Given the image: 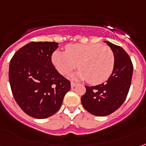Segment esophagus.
Here are the masks:
<instances>
[{
	"mask_svg": "<svg viewBox=\"0 0 146 146\" xmlns=\"http://www.w3.org/2000/svg\"><path fill=\"white\" fill-rule=\"evenodd\" d=\"M70 84H71V87H72V88H73V87L76 86V82H71Z\"/></svg>",
	"mask_w": 146,
	"mask_h": 146,
	"instance_id": "34e87169",
	"label": "esophagus"
}]
</instances>
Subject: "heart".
Masks as SVG:
<instances>
[{
    "label": "heart",
    "instance_id": "1",
    "mask_svg": "<svg viewBox=\"0 0 146 146\" xmlns=\"http://www.w3.org/2000/svg\"><path fill=\"white\" fill-rule=\"evenodd\" d=\"M53 64L62 75H66L78 64L80 70L73 77L86 80L91 85L106 81L113 72L114 55L109 47L101 44H75L66 47V52L56 50Z\"/></svg>",
    "mask_w": 146,
    "mask_h": 146
}]
</instances>
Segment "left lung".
<instances>
[{
  "label": "left lung",
  "instance_id": "obj_1",
  "mask_svg": "<svg viewBox=\"0 0 146 146\" xmlns=\"http://www.w3.org/2000/svg\"><path fill=\"white\" fill-rule=\"evenodd\" d=\"M114 55V66L106 82L96 86H86L81 102L88 112L98 117L111 114L117 110L129 92L133 66L127 53L120 46L105 42Z\"/></svg>",
  "mask_w": 146,
  "mask_h": 146
}]
</instances>
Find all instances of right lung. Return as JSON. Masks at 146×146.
Returning <instances> with one entry per match:
<instances>
[{
	"mask_svg": "<svg viewBox=\"0 0 146 146\" xmlns=\"http://www.w3.org/2000/svg\"><path fill=\"white\" fill-rule=\"evenodd\" d=\"M58 43L32 42L15 53L10 63L9 80L13 96L30 117L44 119L61 107L70 82L51 62Z\"/></svg>",
	"mask_w": 146,
	"mask_h": 146,
	"instance_id": "obj_1",
	"label": "right lung"
}]
</instances>
